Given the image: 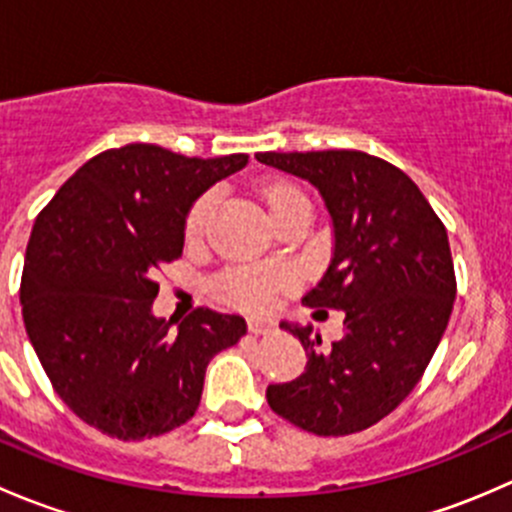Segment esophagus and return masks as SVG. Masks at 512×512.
I'll return each instance as SVG.
<instances>
[{"mask_svg": "<svg viewBox=\"0 0 512 512\" xmlns=\"http://www.w3.org/2000/svg\"><path fill=\"white\" fill-rule=\"evenodd\" d=\"M247 329H250V334H267L275 329V322H270V319H262V317H250L247 319Z\"/></svg>", "mask_w": 512, "mask_h": 512, "instance_id": "obj_1", "label": "esophagus"}]
</instances>
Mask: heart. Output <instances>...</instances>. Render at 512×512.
<instances>
[{"label":"heart","mask_w":512,"mask_h":512,"mask_svg":"<svg viewBox=\"0 0 512 512\" xmlns=\"http://www.w3.org/2000/svg\"><path fill=\"white\" fill-rule=\"evenodd\" d=\"M287 195H297L294 188H275L270 195H267V205H275L280 198H287ZM210 205H213V195H203L198 203L190 208L188 220H185V232L188 237L200 235L203 230L205 218L210 213ZM287 285L285 272L277 270H235L227 272V275L220 280V289L232 304L245 309H265L272 304V297H275L277 289Z\"/></svg>","instance_id":"heart-1"}]
</instances>
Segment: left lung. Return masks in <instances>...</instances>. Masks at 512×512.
<instances>
[{
  "label": "left lung",
  "instance_id": "left-lung-1",
  "mask_svg": "<svg viewBox=\"0 0 512 512\" xmlns=\"http://www.w3.org/2000/svg\"><path fill=\"white\" fill-rule=\"evenodd\" d=\"M307 180L332 220V262L307 307L342 309L344 334L280 322L307 352L302 376L267 386L275 414L317 436H347L414 391L448 327L456 275L446 227L404 170L361 151L257 153Z\"/></svg>",
  "mask_w": 512,
  "mask_h": 512
}]
</instances>
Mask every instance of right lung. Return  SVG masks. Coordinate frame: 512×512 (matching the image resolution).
I'll list each match as a JSON object with an SVG mask.
<instances>
[{"mask_svg":"<svg viewBox=\"0 0 512 512\" xmlns=\"http://www.w3.org/2000/svg\"><path fill=\"white\" fill-rule=\"evenodd\" d=\"M247 165L245 153L185 158L151 143L98 153L36 218L22 317L56 394L118 441L160 436L198 411L210 359L245 319L200 307L153 314L156 272L178 260L195 200Z\"/></svg>","mask_w":512,"mask_h":512,"instance_id":"add662e5","label":"right lung"}]
</instances>
